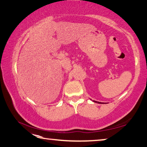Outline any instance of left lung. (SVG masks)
<instances>
[{
    "mask_svg": "<svg viewBox=\"0 0 147 147\" xmlns=\"http://www.w3.org/2000/svg\"><path fill=\"white\" fill-rule=\"evenodd\" d=\"M95 103H99V104H101V103H101V102H99V101H93Z\"/></svg>",
    "mask_w": 147,
    "mask_h": 147,
    "instance_id": "obj_1",
    "label": "left lung"
}]
</instances>
